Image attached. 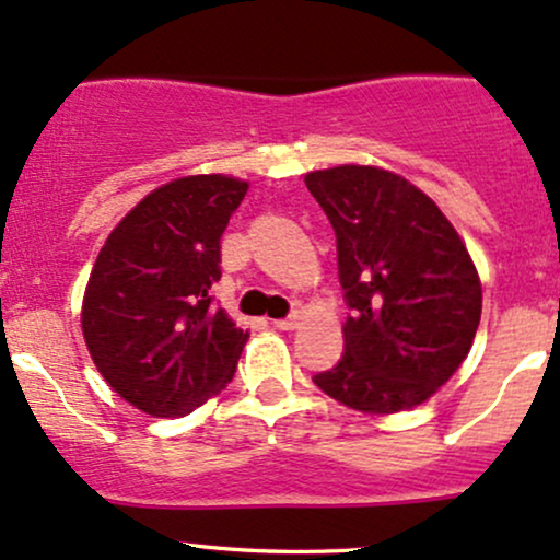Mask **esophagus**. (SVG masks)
Masks as SVG:
<instances>
[{
  "label": "esophagus",
  "mask_w": 560,
  "mask_h": 560,
  "mask_svg": "<svg viewBox=\"0 0 560 560\" xmlns=\"http://www.w3.org/2000/svg\"><path fill=\"white\" fill-rule=\"evenodd\" d=\"M300 325V314H290L287 319H273L276 329H295Z\"/></svg>",
  "instance_id": "obj_1"
}]
</instances>
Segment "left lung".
I'll return each mask as SVG.
<instances>
[{
  "mask_svg": "<svg viewBox=\"0 0 560 560\" xmlns=\"http://www.w3.org/2000/svg\"><path fill=\"white\" fill-rule=\"evenodd\" d=\"M305 187L335 231L351 311L343 357L314 384L362 413L416 408L478 332L482 290L467 246L432 198L384 168L311 172Z\"/></svg>",
  "mask_w": 560,
  "mask_h": 560,
  "instance_id": "8db88e82",
  "label": "left lung"
}]
</instances>
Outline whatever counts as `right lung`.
<instances>
[{
  "label": "right lung",
  "instance_id": "obj_1",
  "mask_svg": "<svg viewBox=\"0 0 560 560\" xmlns=\"http://www.w3.org/2000/svg\"><path fill=\"white\" fill-rule=\"evenodd\" d=\"M249 185L182 176L128 211L98 252L82 335L104 381L155 419L190 413L233 378L246 338L211 298L220 238Z\"/></svg>",
  "mask_w": 560,
  "mask_h": 560
}]
</instances>
